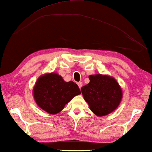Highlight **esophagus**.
I'll use <instances>...</instances> for the list:
<instances>
[{"label":"esophagus","instance_id":"esophagus-1","mask_svg":"<svg viewBox=\"0 0 152 152\" xmlns=\"http://www.w3.org/2000/svg\"><path fill=\"white\" fill-rule=\"evenodd\" d=\"M77 85L79 87V89H81V87L83 86V83H82V82H79V83H77Z\"/></svg>","mask_w":152,"mask_h":152}]
</instances>
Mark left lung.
I'll use <instances>...</instances> for the list:
<instances>
[{
  "instance_id": "left-lung-1",
  "label": "left lung",
  "mask_w": 152,
  "mask_h": 152,
  "mask_svg": "<svg viewBox=\"0 0 152 152\" xmlns=\"http://www.w3.org/2000/svg\"><path fill=\"white\" fill-rule=\"evenodd\" d=\"M89 83L81 87V93L91 111L97 116L107 115L115 111L123 97L116 79L107 75L89 76Z\"/></svg>"
}]
</instances>
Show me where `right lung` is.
Wrapping results in <instances>:
<instances>
[{"mask_svg":"<svg viewBox=\"0 0 152 152\" xmlns=\"http://www.w3.org/2000/svg\"><path fill=\"white\" fill-rule=\"evenodd\" d=\"M79 94L81 91L77 85L73 81H65L55 72L40 76L33 89L37 105L52 115L59 113L66 104Z\"/></svg>","mask_w":152,"mask_h":152,"instance_id":"obj_1","label":"right lung"}]
</instances>
